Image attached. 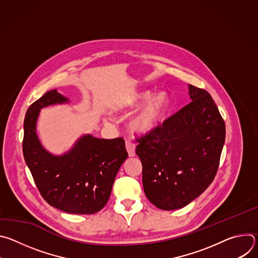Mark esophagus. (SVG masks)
Listing matches in <instances>:
<instances>
[{
    "label": "esophagus",
    "instance_id": "1",
    "mask_svg": "<svg viewBox=\"0 0 258 258\" xmlns=\"http://www.w3.org/2000/svg\"><path fill=\"white\" fill-rule=\"evenodd\" d=\"M125 148H126V151H127L130 157H134L136 155V145L133 142L126 141L125 142Z\"/></svg>",
    "mask_w": 258,
    "mask_h": 258
}]
</instances>
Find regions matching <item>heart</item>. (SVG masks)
Instances as JSON below:
<instances>
[{"mask_svg": "<svg viewBox=\"0 0 258 258\" xmlns=\"http://www.w3.org/2000/svg\"><path fill=\"white\" fill-rule=\"evenodd\" d=\"M147 100L149 102L139 110L130 121L131 127L138 133H149L153 131L161 122L168 107V98L164 93L156 94L151 98V93L148 91L138 94L125 107L134 110Z\"/></svg>", "mask_w": 258, "mask_h": 258, "instance_id": "obj_1", "label": "heart"}]
</instances>
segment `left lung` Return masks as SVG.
<instances>
[{"instance_id": "1", "label": "left lung", "mask_w": 258, "mask_h": 258, "mask_svg": "<svg viewBox=\"0 0 258 258\" xmlns=\"http://www.w3.org/2000/svg\"><path fill=\"white\" fill-rule=\"evenodd\" d=\"M191 103L138 139L146 197L174 210L199 197L212 182L226 139V125L208 92L189 85Z\"/></svg>"}]
</instances>
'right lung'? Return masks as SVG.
<instances>
[{
	"label": "right lung",
	"mask_w": 258,
	"mask_h": 258,
	"mask_svg": "<svg viewBox=\"0 0 258 258\" xmlns=\"http://www.w3.org/2000/svg\"><path fill=\"white\" fill-rule=\"evenodd\" d=\"M57 90L47 92L27 109L23 156L42 197L53 207L72 214H93L108 202L115 176L127 158L122 138L84 135L62 155H54L36 134L41 109L68 103Z\"/></svg>",
	"instance_id": "right-lung-1"
}]
</instances>
